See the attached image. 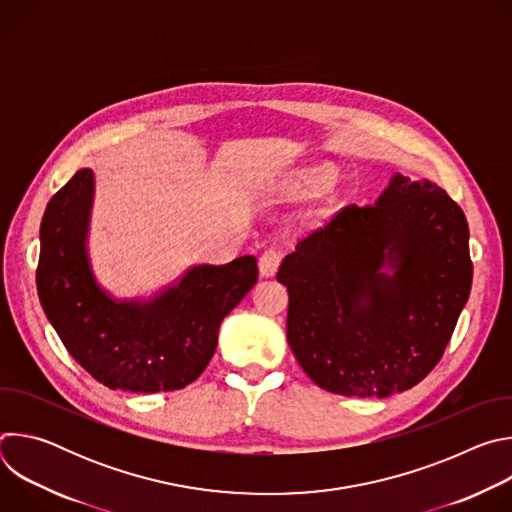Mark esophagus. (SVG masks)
Returning a JSON list of instances; mask_svg holds the SVG:
<instances>
[{
	"mask_svg": "<svg viewBox=\"0 0 512 512\" xmlns=\"http://www.w3.org/2000/svg\"><path fill=\"white\" fill-rule=\"evenodd\" d=\"M281 263V253L275 251V249H269L265 251L261 257H259V273L261 277H273L277 267Z\"/></svg>",
	"mask_w": 512,
	"mask_h": 512,
	"instance_id": "34e87169",
	"label": "esophagus"
}]
</instances>
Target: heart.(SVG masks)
<instances>
[{
	"mask_svg": "<svg viewBox=\"0 0 512 512\" xmlns=\"http://www.w3.org/2000/svg\"><path fill=\"white\" fill-rule=\"evenodd\" d=\"M338 170L332 164H318L312 168L300 170L289 182V192L294 196H308L322 192L324 198L334 196V182H336Z\"/></svg>",
	"mask_w": 512,
	"mask_h": 512,
	"instance_id": "1",
	"label": "heart"
}]
</instances>
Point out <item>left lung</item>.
Returning <instances> with one entry per match:
<instances>
[{
	"mask_svg": "<svg viewBox=\"0 0 512 512\" xmlns=\"http://www.w3.org/2000/svg\"><path fill=\"white\" fill-rule=\"evenodd\" d=\"M468 223L437 184L395 174L289 253L287 342L322 389L389 397L442 358L472 287Z\"/></svg>",
	"mask_w": 512,
	"mask_h": 512,
	"instance_id": "left-lung-1",
	"label": "left lung"
}]
</instances>
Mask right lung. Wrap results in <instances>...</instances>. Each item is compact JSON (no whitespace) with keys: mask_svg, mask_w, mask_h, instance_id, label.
<instances>
[{"mask_svg":"<svg viewBox=\"0 0 512 512\" xmlns=\"http://www.w3.org/2000/svg\"><path fill=\"white\" fill-rule=\"evenodd\" d=\"M95 174L79 170L48 202L40 225L38 298L62 344L109 389H184L210 362L218 328L257 281V259L194 265L152 298L117 300L87 249Z\"/></svg>","mask_w":512,"mask_h":512,"instance_id":"obj_1","label":"right lung"}]
</instances>
